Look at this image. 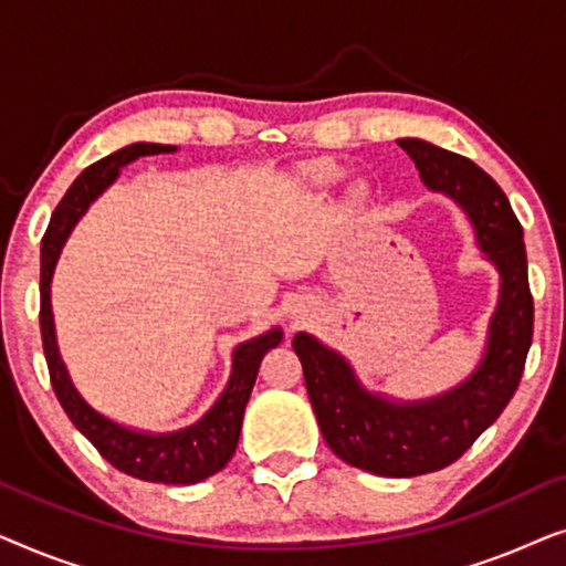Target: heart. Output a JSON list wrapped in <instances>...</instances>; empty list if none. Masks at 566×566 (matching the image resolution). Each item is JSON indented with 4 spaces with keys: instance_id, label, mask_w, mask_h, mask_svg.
<instances>
[{
    "instance_id": "obj_1",
    "label": "heart",
    "mask_w": 566,
    "mask_h": 566,
    "mask_svg": "<svg viewBox=\"0 0 566 566\" xmlns=\"http://www.w3.org/2000/svg\"><path fill=\"white\" fill-rule=\"evenodd\" d=\"M337 175H339L337 167L327 165V161H316V165L308 167V180H314V182H329V180H335Z\"/></svg>"
}]
</instances>
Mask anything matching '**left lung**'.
Here are the masks:
<instances>
[{
  "label": "left lung",
  "instance_id": "1",
  "mask_svg": "<svg viewBox=\"0 0 566 566\" xmlns=\"http://www.w3.org/2000/svg\"><path fill=\"white\" fill-rule=\"evenodd\" d=\"M428 188L459 200L474 221L479 244L502 275L490 347L467 384L422 405H394L363 391L337 353L298 332L293 350L327 446L350 467L381 476H420L461 459L502 415L521 384L533 339L523 227L497 182L474 161L420 138L397 142Z\"/></svg>",
  "mask_w": 566,
  "mask_h": 566
}]
</instances>
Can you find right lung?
Returning a JSON list of instances; mask_svg holds the SVG:
<instances>
[{
    "label": "right lung",
    "instance_id": "right-lung-1",
    "mask_svg": "<svg viewBox=\"0 0 566 566\" xmlns=\"http://www.w3.org/2000/svg\"><path fill=\"white\" fill-rule=\"evenodd\" d=\"M165 151H175V146L130 144L126 149L107 154V157L84 169L72 182V188L66 190V196L59 200L41 247V339L45 363H49L53 394H56L69 420L74 422V428L97 448L105 461H111L123 474L142 479V482L196 484L200 479L213 476L216 471H221L231 455H234L239 430H242L244 407L252 394L254 378H258L260 360L270 347L281 343V329H273L268 335H260L237 347L234 370H231L227 391L221 394V399L216 401L211 412L198 424L180 432H169V436H144V432L126 430L120 424L105 420L103 415H97L76 394L72 378H69L64 363L59 358L49 296L53 265H56L61 244H64V239L69 237L76 219L118 177L123 165H128V161L138 157Z\"/></svg>",
    "mask_w": 566,
    "mask_h": 566
}]
</instances>
